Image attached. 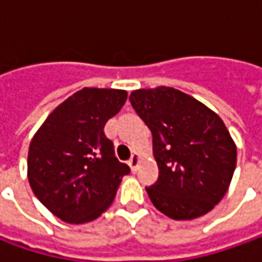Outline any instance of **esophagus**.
<instances>
[{
    "mask_svg": "<svg viewBox=\"0 0 262 262\" xmlns=\"http://www.w3.org/2000/svg\"><path fill=\"white\" fill-rule=\"evenodd\" d=\"M140 163H141V155L136 151V153L131 156V159H129L128 165H129V167H131V170H133V172H137V169H138V166H140Z\"/></svg>",
    "mask_w": 262,
    "mask_h": 262,
    "instance_id": "obj_1",
    "label": "esophagus"
}]
</instances>
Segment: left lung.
I'll list each match as a JSON object with an SVG mask.
<instances>
[{
    "instance_id": "1",
    "label": "left lung",
    "mask_w": 262,
    "mask_h": 262,
    "mask_svg": "<svg viewBox=\"0 0 262 262\" xmlns=\"http://www.w3.org/2000/svg\"><path fill=\"white\" fill-rule=\"evenodd\" d=\"M129 100L153 136L159 179L146 188L153 206L173 220L211 211L236 167V144L223 119L173 87L138 89Z\"/></svg>"
}]
</instances>
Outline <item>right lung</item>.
I'll return each instance as SVG.
<instances>
[{
	"instance_id": "right-lung-1",
	"label": "right lung",
	"mask_w": 262,
	"mask_h": 262,
	"mask_svg": "<svg viewBox=\"0 0 262 262\" xmlns=\"http://www.w3.org/2000/svg\"><path fill=\"white\" fill-rule=\"evenodd\" d=\"M126 96V90L84 87L56 106L30 141V188L66 223L83 225L102 216L129 173L103 131Z\"/></svg>"
}]
</instances>
